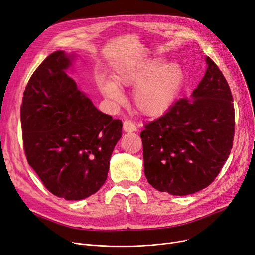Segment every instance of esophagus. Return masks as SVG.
Wrapping results in <instances>:
<instances>
[{
    "label": "esophagus",
    "mask_w": 255,
    "mask_h": 255,
    "mask_svg": "<svg viewBox=\"0 0 255 255\" xmlns=\"http://www.w3.org/2000/svg\"><path fill=\"white\" fill-rule=\"evenodd\" d=\"M124 129L127 132H132V131L137 130V128H136V125L132 123V121L125 120L124 121Z\"/></svg>",
    "instance_id": "obj_1"
}]
</instances>
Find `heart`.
<instances>
[{"mask_svg":"<svg viewBox=\"0 0 255 255\" xmlns=\"http://www.w3.org/2000/svg\"><path fill=\"white\" fill-rule=\"evenodd\" d=\"M160 59H147L121 67L116 76L118 84L136 87L134 102L148 116L165 113L175 102L184 83V70L175 62L161 64ZM108 98L118 101L121 93L113 82L102 86Z\"/></svg>","mask_w":255,"mask_h":255,"instance_id":"obj_1","label":"heart"}]
</instances>
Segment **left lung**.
<instances>
[{"label": "left lung", "instance_id": "1", "mask_svg": "<svg viewBox=\"0 0 255 255\" xmlns=\"http://www.w3.org/2000/svg\"><path fill=\"white\" fill-rule=\"evenodd\" d=\"M191 100L144 125V173L156 190L189 195L210 186L233 148L235 108L222 71L210 57Z\"/></svg>", "mask_w": 255, "mask_h": 255}]
</instances>
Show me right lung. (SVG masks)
Returning a JSON list of instances; mask_svg holds the SVG:
<instances>
[{"label":"right lung","instance_id":"1","mask_svg":"<svg viewBox=\"0 0 255 255\" xmlns=\"http://www.w3.org/2000/svg\"><path fill=\"white\" fill-rule=\"evenodd\" d=\"M71 56L58 51L31 76L20 107L23 150L54 195L80 200L105 184L123 123L96 109L66 75Z\"/></svg>","mask_w":255,"mask_h":255}]
</instances>
